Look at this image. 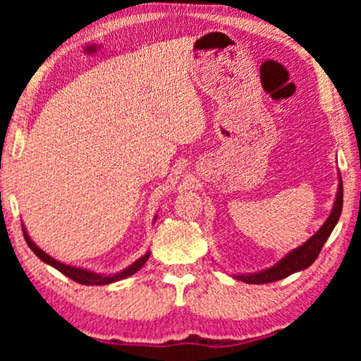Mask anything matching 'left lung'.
I'll use <instances>...</instances> for the list:
<instances>
[{"instance_id":"8db88e82","label":"left lung","mask_w":361,"mask_h":361,"mask_svg":"<svg viewBox=\"0 0 361 361\" xmlns=\"http://www.w3.org/2000/svg\"><path fill=\"white\" fill-rule=\"evenodd\" d=\"M342 207H343V184H342V177H340L337 199H335L332 214H330L329 219L325 220V224L320 226V230L312 236V238L305 241V243L302 246H299V248L290 251L289 255H286L278 264L273 266V268L264 269L261 271V273H255V274L235 276V278L248 284H268V283H274V281L288 278V276L298 273V271L309 268V266L317 259L324 243L327 241L330 233H332L335 225H337L340 214H342Z\"/></svg>"}]
</instances>
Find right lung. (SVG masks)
<instances>
[{
  "instance_id": "obj_1",
  "label": "right lung",
  "mask_w": 361,
  "mask_h": 361,
  "mask_svg": "<svg viewBox=\"0 0 361 361\" xmlns=\"http://www.w3.org/2000/svg\"><path fill=\"white\" fill-rule=\"evenodd\" d=\"M23 233H24V240H26V243L29 248H31L34 251V255L39 256L44 263L51 264L56 268L57 271H61L62 274H66L67 278H71L72 281H75V283L78 284H85V286H105V284H110V283H115V281H120V279H125L128 278V276L135 274L136 271H140L142 266H145V263L147 259H149V253H146L145 256H141L140 259L135 261L131 266H128L126 269H123L121 273L118 274H110V276H103V274H97L93 273V271H88V269H82V268H73V266H68V264H63L61 263V261L54 259L51 258V256L44 253V251L41 248H37L36 245L32 243L31 238H29L26 230H24L23 226Z\"/></svg>"
}]
</instances>
